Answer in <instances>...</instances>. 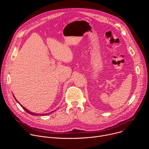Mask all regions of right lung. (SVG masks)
Masks as SVG:
<instances>
[{
    "mask_svg": "<svg viewBox=\"0 0 149 149\" xmlns=\"http://www.w3.org/2000/svg\"><path fill=\"white\" fill-rule=\"evenodd\" d=\"M13 97H14V98H15V96H14V95H13ZM15 100H16V101H17V102L20 104V105L21 106V107H22L23 108V109H24V110H25L27 113H28L29 114H31V115H33V116H46V115H48V114H50L51 113H53L54 111H55H55H52V112H51V113H46V114H44H44H39V113H32V112H31V111H29L28 110H27L26 108H25L22 105H21V104H20L17 101V100L16 98H15Z\"/></svg>",
    "mask_w": 149,
    "mask_h": 149,
    "instance_id": "right-lung-1",
    "label": "right lung"
}]
</instances>
